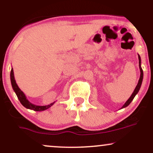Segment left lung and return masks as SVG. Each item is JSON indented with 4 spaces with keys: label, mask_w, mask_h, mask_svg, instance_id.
I'll use <instances>...</instances> for the list:
<instances>
[{
    "label": "left lung",
    "mask_w": 153,
    "mask_h": 153,
    "mask_svg": "<svg viewBox=\"0 0 153 153\" xmlns=\"http://www.w3.org/2000/svg\"><path fill=\"white\" fill-rule=\"evenodd\" d=\"M138 57H139V69H140V72H141V74H140V78H139V82H138V84L137 86H136L134 91V92L132 93V94H131V95L130 96V97L129 98L128 100H127V102H125L124 105H123L122 107H121V108H125L127 107V106L129 105V104L131 103V101H132L134 98V97L136 96V95L139 93V90H140V88H141V85L142 84V81H143V70H142L141 68V57H140V56L138 54Z\"/></svg>",
    "instance_id": "left-lung-1"
}]
</instances>
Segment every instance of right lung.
<instances>
[{
    "instance_id": "1",
    "label": "right lung",
    "mask_w": 153,
    "mask_h": 153,
    "mask_svg": "<svg viewBox=\"0 0 153 153\" xmlns=\"http://www.w3.org/2000/svg\"><path fill=\"white\" fill-rule=\"evenodd\" d=\"M10 80H11L12 88H13L14 91L15 92L19 100L20 101L21 104H22V105L24 106V107H26V108H29V109L35 111H42L47 110L49 108L51 107V106L56 102H53L50 104H48V105H46V106H38V105H35V104H33L31 103V102H29L28 100H27V98L26 97V95H25V94L24 93V92H23L19 88L17 84H16L15 79H14V71L12 68L11 70V72H10Z\"/></svg>"
}]
</instances>
